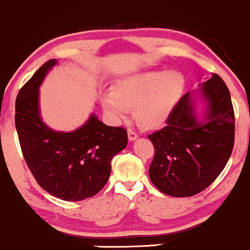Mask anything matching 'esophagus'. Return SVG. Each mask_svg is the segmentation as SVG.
<instances>
[{"mask_svg":"<svg viewBox=\"0 0 250 250\" xmlns=\"http://www.w3.org/2000/svg\"><path fill=\"white\" fill-rule=\"evenodd\" d=\"M127 137H128V140H130V142H133V140H136L138 138V133L136 131L132 130V128H128V130H127Z\"/></svg>","mask_w":250,"mask_h":250,"instance_id":"obj_1","label":"esophagus"}]
</instances>
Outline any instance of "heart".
<instances>
[{
    "mask_svg": "<svg viewBox=\"0 0 250 250\" xmlns=\"http://www.w3.org/2000/svg\"><path fill=\"white\" fill-rule=\"evenodd\" d=\"M184 79L175 71H147L126 76L103 97V107L112 118H124L134 108L138 125L146 130L163 126L180 98Z\"/></svg>",
    "mask_w": 250,
    "mask_h": 250,
    "instance_id": "1",
    "label": "heart"
}]
</instances>
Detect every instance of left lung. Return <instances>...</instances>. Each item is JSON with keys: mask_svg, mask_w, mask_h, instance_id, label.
<instances>
[{"mask_svg": "<svg viewBox=\"0 0 250 250\" xmlns=\"http://www.w3.org/2000/svg\"><path fill=\"white\" fill-rule=\"evenodd\" d=\"M208 103L199 123L190 93L179 99L166 126L149 134L154 157L149 179L164 194L186 198L206 189L229 160L235 139V114L227 85L213 73L201 87Z\"/></svg>", "mask_w": 250, "mask_h": 250, "instance_id": "1", "label": "left lung"}]
</instances>
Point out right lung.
I'll use <instances>...</instances> for the list:
<instances>
[{"label":"right lung","instance_id":"right-lung-1","mask_svg":"<svg viewBox=\"0 0 250 250\" xmlns=\"http://www.w3.org/2000/svg\"><path fill=\"white\" fill-rule=\"evenodd\" d=\"M57 63L50 60L21 87L15 125L23 157L37 184L65 201L96 195L107 183L111 160L127 145V131L107 126L95 114L73 132H55L41 120L38 86Z\"/></svg>","mask_w":250,"mask_h":250}]
</instances>
